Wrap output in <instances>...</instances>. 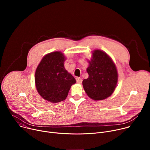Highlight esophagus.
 Returning a JSON list of instances; mask_svg holds the SVG:
<instances>
[{
	"mask_svg": "<svg viewBox=\"0 0 150 150\" xmlns=\"http://www.w3.org/2000/svg\"><path fill=\"white\" fill-rule=\"evenodd\" d=\"M76 82L78 83H82V79L79 77H76Z\"/></svg>",
	"mask_w": 150,
	"mask_h": 150,
	"instance_id": "obj_1",
	"label": "esophagus"
}]
</instances>
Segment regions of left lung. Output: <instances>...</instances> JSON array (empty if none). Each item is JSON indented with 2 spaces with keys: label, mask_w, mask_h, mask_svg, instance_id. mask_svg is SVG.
<instances>
[{
  "label": "left lung",
  "mask_w": 150,
  "mask_h": 150,
  "mask_svg": "<svg viewBox=\"0 0 150 150\" xmlns=\"http://www.w3.org/2000/svg\"><path fill=\"white\" fill-rule=\"evenodd\" d=\"M88 63V78L82 81L85 93L94 100L109 97L114 92L118 79L115 64L108 54L100 50L93 52Z\"/></svg>",
  "instance_id": "left-lung-1"
}]
</instances>
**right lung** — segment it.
Listing matches in <instances>:
<instances>
[{
	"label": "right lung",
	"instance_id": "1",
	"mask_svg": "<svg viewBox=\"0 0 150 150\" xmlns=\"http://www.w3.org/2000/svg\"><path fill=\"white\" fill-rule=\"evenodd\" d=\"M65 56L60 52L47 54L38 65L35 83L39 94L51 103L65 100L73 84L74 77L64 67Z\"/></svg>",
	"mask_w": 150,
	"mask_h": 150
}]
</instances>
